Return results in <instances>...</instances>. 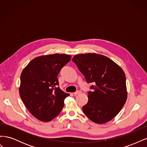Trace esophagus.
Returning <instances> with one entry per match:
<instances>
[{
    "mask_svg": "<svg viewBox=\"0 0 147 147\" xmlns=\"http://www.w3.org/2000/svg\"><path fill=\"white\" fill-rule=\"evenodd\" d=\"M80 93H81V91H76V92H74V96H76V95L80 94Z\"/></svg>",
    "mask_w": 147,
    "mask_h": 147,
    "instance_id": "obj_1",
    "label": "esophagus"
}]
</instances>
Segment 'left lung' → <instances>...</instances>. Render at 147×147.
<instances>
[{
  "label": "left lung",
  "mask_w": 147,
  "mask_h": 147,
  "mask_svg": "<svg viewBox=\"0 0 147 147\" xmlns=\"http://www.w3.org/2000/svg\"><path fill=\"white\" fill-rule=\"evenodd\" d=\"M72 61L88 83H94L88 92L84 113L97 124L107 123L115 118L127 100L126 76L123 70L112 59L96 53L77 55Z\"/></svg>",
  "instance_id": "8db88e82"
}]
</instances>
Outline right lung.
I'll use <instances>...</instances> for the list:
<instances>
[{"label":"right lung","mask_w":147,"mask_h":147,"mask_svg":"<svg viewBox=\"0 0 147 147\" xmlns=\"http://www.w3.org/2000/svg\"><path fill=\"white\" fill-rule=\"evenodd\" d=\"M71 59L69 55H43L35 57L21 74L20 95L34 117L49 122L58 115L69 96L59 87L57 75Z\"/></svg>","instance_id":"obj_1"}]
</instances>
